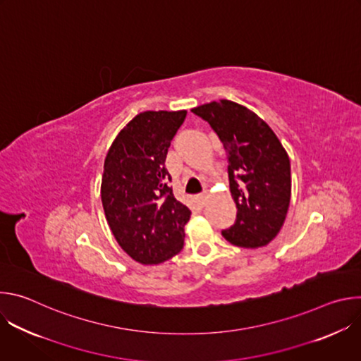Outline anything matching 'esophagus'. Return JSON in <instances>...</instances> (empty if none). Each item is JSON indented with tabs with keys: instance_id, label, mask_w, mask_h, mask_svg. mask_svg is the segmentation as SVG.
<instances>
[{
	"instance_id": "esophagus-1",
	"label": "esophagus",
	"mask_w": 361,
	"mask_h": 361,
	"mask_svg": "<svg viewBox=\"0 0 361 361\" xmlns=\"http://www.w3.org/2000/svg\"><path fill=\"white\" fill-rule=\"evenodd\" d=\"M209 197H210V194H209L207 191H204V192H201L200 195H197V201H198L200 205H205V202H207Z\"/></svg>"
}]
</instances>
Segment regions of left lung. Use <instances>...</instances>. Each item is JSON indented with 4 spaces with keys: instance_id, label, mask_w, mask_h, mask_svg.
I'll return each instance as SVG.
<instances>
[{
    "instance_id": "left-lung-1",
    "label": "left lung",
    "mask_w": 361,
    "mask_h": 361,
    "mask_svg": "<svg viewBox=\"0 0 361 361\" xmlns=\"http://www.w3.org/2000/svg\"><path fill=\"white\" fill-rule=\"evenodd\" d=\"M191 111L212 126L228 159L237 219L223 237L243 248L267 245L281 230L290 205L287 151L264 120L234 101H212Z\"/></svg>"
}]
</instances>
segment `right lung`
<instances>
[{"label": "right lung", "mask_w": 361, "mask_h": 361, "mask_svg": "<svg viewBox=\"0 0 361 361\" xmlns=\"http://www.w3.org/2000/svg\"><path fill=\"white\" fill-rule=\"evenodd\" d=\"M185 110L144 111L116 137L104 161L101 201L120 247L133 260L164 263L184 245L191 212L176 200L166 157Z\"/></svg>", "instance_id": "add662e5"}]
</instances>
